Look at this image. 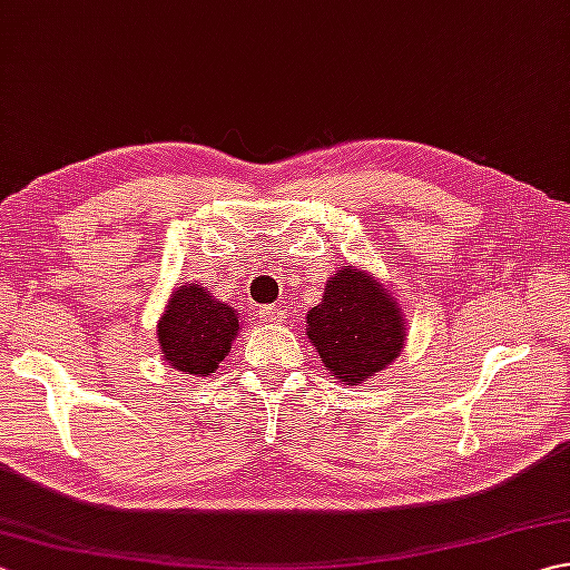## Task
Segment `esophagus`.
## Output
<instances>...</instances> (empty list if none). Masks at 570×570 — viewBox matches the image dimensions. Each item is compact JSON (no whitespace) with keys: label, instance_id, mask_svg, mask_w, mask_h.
<instances>
[{"label":"esophagus","instance_id":"1","mask_svg":"<svg viewBox=\"0 0 570 570\" xmlns=\"http://www.w3.org/2000/svg\"><path fill=\"white\" fill-rule=\"evenodd\" d=\"M257 316L262 323H282L284 321V311L276 308V306H262L257 311Z\"/></svg>","mask_w":570,"mask_h":570}]
</instances>
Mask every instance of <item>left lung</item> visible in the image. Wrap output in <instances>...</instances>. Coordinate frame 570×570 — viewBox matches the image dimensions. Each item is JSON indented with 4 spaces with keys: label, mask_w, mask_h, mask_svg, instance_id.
<instances>
[{
    "label": "left lung",
    "mask_w": 570,
    "mask_h": 570,
    "mask_svg": "<svg viewBox=\"0 0 570 570\" xmlns=\"http://www.w3.org/2000/svg\"><path fill=\"white\" fill-rule=\"evenodd\" d=\"M306 323L323 365L345 384H362L384 370L402 353L406 337L394 298L360 269L337 272Z\"/></svg>",
    "instance_id": "8db88e82"
}]
</instances>
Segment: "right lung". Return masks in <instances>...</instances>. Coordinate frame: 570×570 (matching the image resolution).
<instances>
[{
	"mask_svg": "<svg viewBox=\"0 0 570 570\" xmlns=\"http://www.w3.org/2000/svg\"><path fill=\"white\" fill-rule=\"evenodd\" d=\"M239 331L237 313L215 301L203 286H178L159 323V343L166 362L186 374L208 377L225 360Z\"/></svg>",
	"mask_w": 570,
	"mask_h": 570,
	"instance_id": "1",
	"label": "right lung"
}]
</instances>
